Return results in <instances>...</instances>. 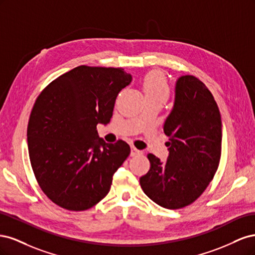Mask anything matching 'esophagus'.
I'll return each instance as SVG.
<instances>
[{"mask_svg":"<svg viewBox=\"0 0 255 255\" xmlns=\"http://www.w3.org/2000/svg\"><path fill=\"white\" fill-rule=\"evenodd\" d=\"M142 152L140 151V150H138V149H136L135 146H132V148H130V156H137V155H140Z\"/></svg>","mask_w":255,"mask_h":255,"instance_id":"1","label":"esophagus"}]
</instances>
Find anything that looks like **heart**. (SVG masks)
I'll return each mask as SVG.
<instances>
[{"instance_id": "1", "label": "heart", "mask_w": 255, "mask_h": 255, "mask_svg": "<svg viewBox=\"0 0 255 255\" xmlns=\"http://www.w3.org/2000/svg\"><path fill=\"white\" fill-rule=\"evenodd\" d=\"M142 88L146 98H161L167 100L170 87L165 75L160 71H151L144 76Z\"/></svg>"}]
</instances>
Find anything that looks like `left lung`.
<instances>
[{
	"label": "left lung",
	"mask_w": 255,
	"mask_h": 255,
	"mask_svg": "<svg viewBox=\"0 0 255 255\" xmlns=\"http://www.w3.org/2000/svg\"><path fill=\"white\" fill-rule=\"evenodd\" d=\"M164 132L169 156L148 154L150 170L139 182L153 202L169 210L194 203L214 179L221 156V116L212 92L192 75L176 81L175 101Z\"/></svg>",
	"instance_id": "left-lung-1"
}]
</instances>
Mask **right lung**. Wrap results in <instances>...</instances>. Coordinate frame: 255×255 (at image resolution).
Listing matches in <instances>:
<instances>
[{"label": "right lung", "mask_w": 255, "mask_h": 255, "mask_svg": "<svg viewBox=\"0 0 255 255\" xmlns=\"http://www.w3.org/2000/svg\"><path fill=\"white\" fill-rule=\"evenodd\" d=\"M130 81L122 68L79 66L36 99L27 125L28 155L38 185L53 203L86 211L109 194L130 148L123 140L106 143L97 125L111 121L116 98Z\"/></svg>", "instance_id": "obj_1"}]
</instances>
